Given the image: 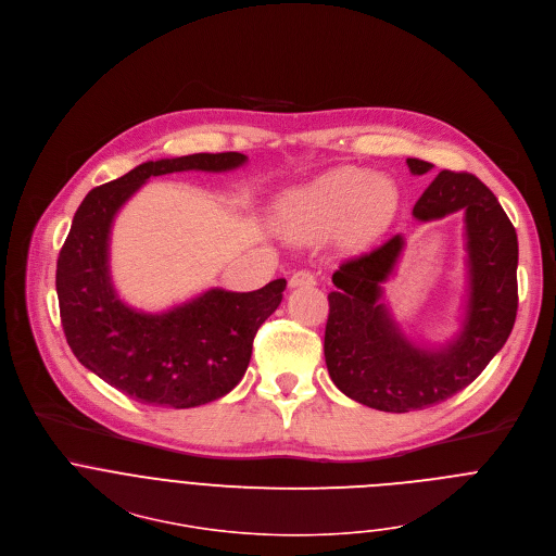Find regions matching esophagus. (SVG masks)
I'll list each match as a JSON object with an SVG mask.
<instances>
[{"label":"esophagus","mask_w":556,"mask_h":556,"mask_svg":"<svg viewBox=\"0 0 556 556\" xmlns=\"http://www.w3.org/2000/svg\"><path fill=\"white\" fill-rule=\"evenodd\" d=\"M288 283H290V288H312V286H316V277L309 270H294Z\"/></svg>","instance_id":"34e87169"}]
</instances>
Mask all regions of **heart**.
Here are the masks:
<instances>
[{"label":"heart","mask_w":556,"mask_h":556,"mask_svg":"<svg viewBox=\"0 0 556 556\" xmlns=\"http://www.w3.org/2000/svg\"><path fill=\"white\" fill-rule=\"evenodd\" d=\"M397 210V190L359 167L333 169L281 203V225L296 236H325L346 227L353 238L380 231Z\"/></svg>","instance_id":"b5f03b06"}]
</instances>
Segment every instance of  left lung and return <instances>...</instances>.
<instances>
[{
	"instance_id": "1",
	"label": "left lung",
	"mask_w": 556,
	"mask_h": 556,
	"mask_svg": "<svg viewBox=\"0 0 556 556\" xmlns=\"http://www.w3.org/2000/svg\"><path fill=\"white\" fill-rule=\"evenodd\" d=\"M415 174L432 163L408 159ZM465 212L471 301L465 331L445 353L410 346L389 320L380 283L391 275L402 236L349 257L327 296L325 362L331 382L351 400L384 413L424 410L467 389L504 346L517 316V233L486 185L469 172L443 169L417 201L419 220Z\"/></svg>"
}]
</instances>
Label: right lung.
<instances>
[{
  "label": "right lung",
  "mask_w": 556,
  "mask_h": 556,
  "mask_svg": "<svg viewBox=\"0 0 556 556\" xmlns=\"http://www.w3.org/2000/svg\"><path fill=\"white\" fill-rule=\"evenodd\" d=\"M240 152H199L148 161L93 188L80 203L59 253L61 323L74 355L106 384L148 406L194 408L227 395L247 374L253 340L281 303L286 279L255 292L212 290L161 316L128 309L106 270L115 212L150 176L182 169H231Z\"/></svg>",
  "instance_id": "obj_1"
}]
</instances>
